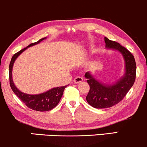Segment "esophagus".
Instances as JSON below:
<instances>
[{"instance_id": "1", "label": "esophagus", "mask_w": 147, "mask_h": 147, "mask_svg": "<svg viewBox=\"0 0 147 147\" xmlns=\"http://www.w3.org/2000/svg\"><path fill=\"white\" fill-rule=\"evenodd\" d=\"M83 80L84 79L82 77H75V79H74V83L75 84L81 83V82H82Z\"/></svg>"}]
</instances>
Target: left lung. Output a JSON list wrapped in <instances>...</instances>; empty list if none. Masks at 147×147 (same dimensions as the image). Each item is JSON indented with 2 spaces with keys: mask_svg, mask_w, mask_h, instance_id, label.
Masks as SVG:
<instances>
[{
  "mask_svg": "<svg viewBox=\"0 0 147 147\" xmlns=\"http://www.w3.org/2000/svg\"><path fill=\"white\" fill-rule=\"evenodd\" d=\"M106 47L116 50L122 55L125 61V73L122 78L112 85L103 84L98 82L90 72H87L85 77L90 86L86 96L87 102L96 109L112 107L122 100L133 86L136 77V63L134 57L127 49L117 42L104 38Z\"/></svg>",
  "mask_w": 147,
  "mask_h": 147,
  "instance_id": "left-lung-1",
  "label": "left lung"
}]
</instances>
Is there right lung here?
<instances>
[{
  "instance_id": "add662e5",
  "label": "right lung",
  "mask_w": 147,
  "mask_h": 147,
  "mask_svg": "<svg viewBox=\"0 0 147 147\" xmlns=\"http://www.w3.org/2000/svg\"><path fill=\"white\" fill-rule=\"evenodd\" d=\"M45 38V37L38 40V41L35 42V43H31L27 48L22 49L19 52L14 54L13 55L12 58H11L9 66V84L11 90L14 92L15 95L17 96L18 98L21 99L22 102L24 103L28 108L32 109L34 111H41V112H43V111H50L52 109H54L55 106H57V104L59 102L62 95H63L64 89L65 88V87L67 86L54 88L50 89V90L46 91V92H43V93L38 94V95H29V94H25L21 92L15 86L14 82L12 80L11 72H12L13 65H14L15 60L16 59V58L21 55L22 52L25 51L29 47L38 44V43H40L43 40H44Z\"/></svg>"
}]
</instances>
